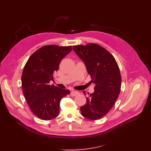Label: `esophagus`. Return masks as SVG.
Here are the masks:
<instances>
[{
    "mask_svg": "<svg viewBox=\"0 0 151 151\" xmlns=\"http://www.w3.org/2000/svg\"><path fill=\"white\" fill-rule=\"evenodd\" d=\"M78 94H79V92H78L77 91H74V90H73L70 92V95L72 96H75L77 95Z\"/></svg>",
    "mask_w": 151,
    "mask_h": 151,
    "instance_id": "1",
    "label": "esophagus"
}]
</instances>
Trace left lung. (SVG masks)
I'll use <instances>...</instances> for the list:
<instances>
[{
	"label": "left lung",
	"instance_id": "left-lung-1",
	"mask_svg": "<svg viewBox=\"0 0 151 151\" xmlns=\"http://www.w3.org/2000/svg\"><path fill=\"white\" fill-rule=\"evenodd\" d=\"M73 50L95 84L94 92L88 93L86 104L80 108L81 113L89 120L100 119L113 108L120 94L122 77L119 66L111 53L98 44L76 45Z\"/></svg>",
	"mask_w": 151,
	"mask_h": 151
}]
</instances>
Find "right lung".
<instances>
[{
	"instance_id": "1",
	"label": "right lung",
	"mask_w": 151,
	"mask_h": 151,
	"mask_svg": "<svg viewBox=\"0 0 151 151\" xmlns=\"http://www.w3.org/2000/svg\"><path fill=\"white\" fill-rule=\"evenodd\" d=\"M71 50V46H43L29 57L24 67L22 85L24 97L33 114L41 120L56 118L60 101L70 93L68 89L49 85V82L53 80L61 60Z\"/></svg>"
}]
</instances>
